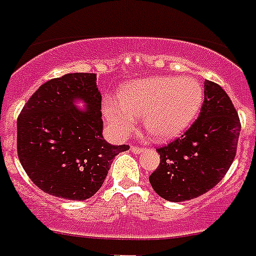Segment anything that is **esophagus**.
I'll return each instance as SVG.
<instances>
[{
  "mask_svg": "<svg viewBox=\"0 0 256 256\" xmlns=\"http://www.w3.org/2000/svg\"><path fill=\"white\" fill-rule=\"evenodd\" d=\"M130 150L134 153H136V154H138V153H141L142 150H144V148H141V146H136V145H132L130 146Z\"/></svg>",
  "mask_w": 256,
  "mask_h": 256,
  "instance_id": "1",
  "label": "esophagus"
}]
</instances>
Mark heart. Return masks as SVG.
<instances>
[{
  "mask_svg": "<svg viewBox=\"0 0 256 256\" xmlns=\"http://www.w3.org/2000/svg\"><path fill=\"white\" fill-rule=\"evenodd\" d=\"M204 103V87L192 76H152L122 87L120 99L106 96L103 114L118 140L138 124L157 141L177 138L197 118Z\"/></svg>",
  "mask_w": 256,
  "mask_h": 256,
  "instance_id": "b5f03b06",
  "label": "heart"
}]
</instances>
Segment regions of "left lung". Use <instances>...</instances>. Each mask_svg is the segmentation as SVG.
<instances>
[{
    "label": "left lung",
    "instance_id": "left-lung-1",
    "mask_svg": "<svg viewBox=\"0 0 256 256\" xmlns=\"http://www.w3.org/2000/svg\"><path fill=\"white\" fill-rule=\"evenodd\" d=\"M198 118L188 130L157 148L160 165L149 177L153 190L172 202L189 201L212 189L236 154L240 122L220 84L206 80Z\"/></svg>",
    "mask_w": 256,
    "mask_h": 256
}]
</instances>
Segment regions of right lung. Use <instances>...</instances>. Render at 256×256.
<instances>
[{
    "label": "right lung",
    "instance_id": "1",
    "mask_svg": "<svg viewBox=\"0 0 256 256\" xmlns=\"http://www.w3.org/2000/svg\"><path fill=\"white\" fill-rule=\"evenodd\" d=\"M83 100L82 112L73 102ZM96 74L74 72L42 84L17 120V152L28 178L44 193L84 201L102 188L111 164L130 145L103 138Z\"/></svg>",
    "mask_w": 256,
    "mask_h": 256
}]
</instances>
